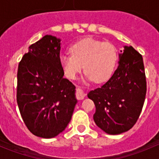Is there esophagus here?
<instances>
[{"mask_svg":"<svg viewBox=\"0 0 159 159\" xmlns=\"http://www.w3.org/2000/svg\"><path fill=\"white\" fill-rule=\"evenodd\" d=\"M76 96L79 99H84L85 98V96H86V95H85V93H84L83 90H81L80 88H79V89H77Z\"/></svg>","mask_w":159,"mask_h":159,"instance_id":"obj_1","label":"esophagus"}]
</instances>
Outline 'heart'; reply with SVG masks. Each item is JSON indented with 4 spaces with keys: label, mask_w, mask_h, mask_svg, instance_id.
Instances as JSON below:
<instances>
[{
    "label": "heart",
    "mask_w": 159,
    "mask_h": 159,
    "mask_svg": "<svg viewBox=\"0 0 159 159\" xmlns=\"http://www.w3.org/2000/svg\"><path fill=\"white\" fill-rule=\"evenodd\" d=\"M71 55H62L60 63L67 78L75 80L83 68L87 81L105 82L111 76L117 53L111 43L93 38H84L70 48Z\"/></svg>",
    "instance_id": "b5f03b06"
}]
</instances>
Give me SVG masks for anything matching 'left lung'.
<instances>
[{"label": "left lung", "mask_w": 159, "mask_h": 159, "mask_svg": "<svg viewBox=\"0 0 159 159\" xmlns=\"http://www.w3.org/2000/svg\"><path fill=\"white\" fill-rule=\"evenodd\" d=\"M146 93L143 57L132 46H123V51L119 53L117 69L111 77L88 94L95 103V124L109 134L129 130L139 117Z\"/></svg>", "instance_id": "obj_1"}]
</instances>
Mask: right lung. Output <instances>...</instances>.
Wrapping results in <instances>:
<instances>
[{
    "instance_id": "obj_1",
    "label": "right lung",
    "mask_w": 159,
    "mask_h": 159,
    "mask_svg": "<svg viewBox=\"0 0 159 159\" xmlns=\"http://www.w3.org/2000/svg\"><path fill=\"white\" fill-rule=\"evenodd\" d=\"M61 40L46 35L29 46L18 66L16 102L34 135L51 139L62 133L77 103L75 87L60 63Z\"/></svg>"
}]
</instances>
